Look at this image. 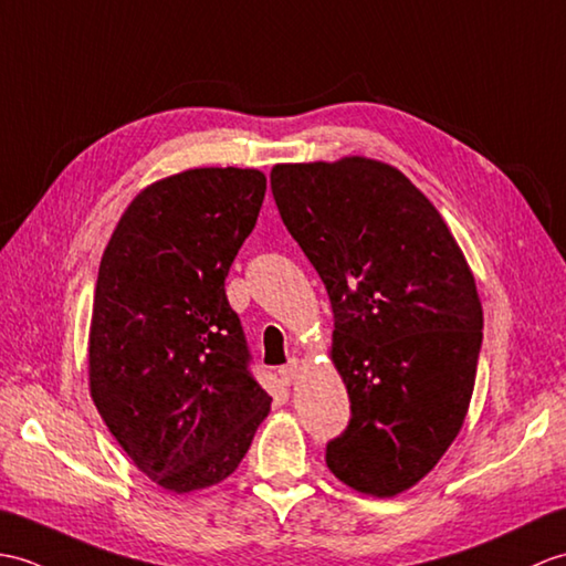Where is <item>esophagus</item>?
<instances>
[{"label":"esophagus","mask_w":566,"mask_h":566,"mask_svg":"<svg viewBox=\"0 0 566 566\" xmlns=\"http://www.w3.org/2000/svg\"><path fill=\"white\" fill-rule=\"evenodd\" d=\"M279 375H281V378H283L287 385H291V382L297 378V375H300V360H297V358L287 360L285 366L279 370Z\"/></svg>","instance_id":"esophagus-1"}]
</instances>
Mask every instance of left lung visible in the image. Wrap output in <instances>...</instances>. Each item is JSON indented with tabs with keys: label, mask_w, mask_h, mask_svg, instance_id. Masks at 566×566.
<instances>
[{
	"label": "left lung",
	"mask_w": 566,
	"mask_h": 566,
	"mask_svg": "<svg viewBox=\"0 0 566 566\" xmlns=\"http://www.w3.org/2000/svg\"><path fill=\"white\" fill-rule=\"evenodd\" d=\"M271 191L334 310L350 421L326 464L356 492L395 496L468 413L484 326L472 271L441 212L382 161L275 165Z\"/></svg>",
	"instance_id": "1"
}]
</instances>
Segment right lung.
Masks as SVG:
<instances>
[{
  "label": "right lung",
  "instance_id": "right-lung-1",
  "mask_svg": "<svg viewBox=\"0 0 566 566\" xmlns=\"http://www.w3.org/2000/svg\"><path fill=\"white\" fill-rule=\"evenodd\" d=\"M266 193L256 169H188L137 193L98 266L92 399L149 480L186 494L230 476L271 397L224 295Z\"/></svg>",
  "mask_w": 566,
  "mask_h": 566
}]
</instances>
